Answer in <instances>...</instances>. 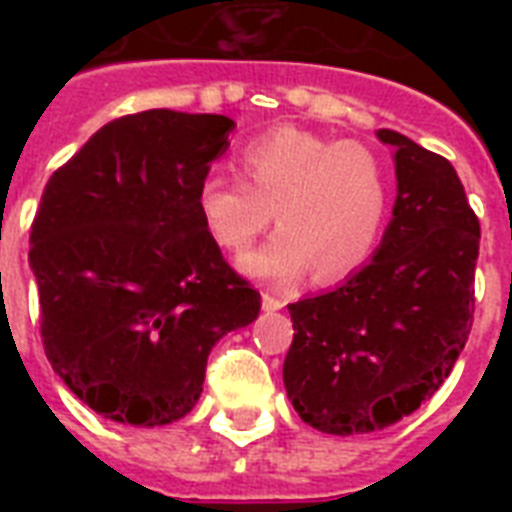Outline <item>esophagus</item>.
Listing matches in <instances>:
<instances>
[{"label": "esophagus", "mask_w": 512, "mask_h": 512, "mask_svg": "<svg viewBox=\"0 0 512 512\" xmlns=\"http://www.w3.org/2000/svg\"><path fill=\"white\" fill-rule=\"evenodd\" d=\"M263 308H265V311H279V308H284V300H281L279 295H273V292H268V289H265V292H263Z\"/></svg>", "instance_id": "obj_1"}]
</instances>
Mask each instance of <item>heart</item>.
<instances>
[{
	"label": "heart",
	"instance_id": "b5f03b06",
	"mask_svg": "<svg viewBox=\"0 0 512 512\" xmlns=\"http://www.w3.org/2000/svg\"><path fill=\"white\" fill-rule=\"evenodd\" d=\"M239 167L247 185L209 172L196 188L201 225L217 247L244 255L271 225L281 231L244 257V271L273 281L332 284L369 260L390 196L382 156L358 140H332L276 127L244 143Z\"/></svg>",
	"mask_w": 512,
	"mask_h": 512
}]
</instances>
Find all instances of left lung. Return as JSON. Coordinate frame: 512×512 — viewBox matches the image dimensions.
I'll return each mask as SVG.
<instances>
[{
  "label": "left lung",
  "mask_w": 512,
  "mask_h": 512,
  "mask_svg": "<svg viewBox=\"0 0 512 512\" xmlns=\"http://www.w3.org/2000/svg\"><path fill=\"white\" fill-rule=\"evenodd\" d=\"M398 196L372 263L335 292L289 305L284 385L300 420L353 436L398 422L449 377L476 311L481 225L449 159L406 135Z\"/></svg>",
  "instance_id": "1"
}]
</instances>
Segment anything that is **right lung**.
<instances>
[{
  "label": "right lung",
  "mask_w": 512,
  "mask_h": 512,
  "mask_svg": "<svg viewBox=\"0 0 512 512\" xmlns=\"http://www.w3.org/2000/svg\"><path fill=\"white\" fill-rule=\"evenodd\" d=\"M231 130L220 114L122 116L44 185L28 252L39 335L55 374L108 420H180L212 345L260 313L196 209Z\"/></svg>",
  "instance_id": "1"
}]
</instances>
